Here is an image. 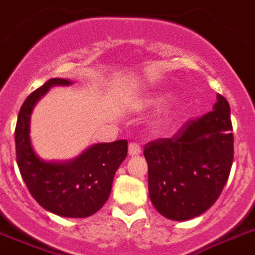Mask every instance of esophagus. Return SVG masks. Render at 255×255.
Masks as SVG:
<instances>
[{"mask_svg":"<svg viewBox=\"0 0 255 255\" xmlns=\"http://www.w3.org/2000/svg\"><path fill=\"white\" fill-rule=\"evenodd\" d=\"M141 153V148L138 144L136 142H129V145H128V154L129 156H137Z\"/></svg>","mask_w":255,"mask_h":255,"instance_id":"obj_1","label":"esophagus"}]
</instances>
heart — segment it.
<instances>
[{
  "label": "heart",
  "instance_id": "obj_1",
  "mask_svg": "<svg viewBox=\"0 0 255 255\" xmlns=\"http://www.w3.org/2000/svg\"><path fill=\"white\" fill-rule=\"evenodd\" d=\"M171 101V95L167 94V93H160V94L154 95L150 101L153 107H156V109H160V107L165 106L167 102H170Z\"/></svg>",
  "mask_w": 255,
  "mask_h": 255
}]
</instances>
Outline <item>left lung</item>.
<instances>
[{
  "label": "left lung",
  "instance_id": "obj_1",
  "mask_svg": "<svg viewBox=\"0 0 255 255\" xmlns=\"http://www.w3.org/2000/svg\"><path fill=\"white\" fill-rule=\"evenodd\" d=\"M231 107L217 94L214 110L188 121L170 138L144 146L153 206L170 220L206 212L220 196L233 162Z\"/></svg>",
  "mask_w": 255,
  "mask_h": 255
}]
</instances>
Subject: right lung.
Instances as JSON below:
<instances>
[{"label":"right lung","mask_w":255,"mask_h":255,"mask_svg":"<svg viewBox=\"0 0 255 255\" xmlns=\"http://www.w3.org/2000/svg\"><path fill=\"white\" fill-rule=\"evenodd\" d=\"M70 84L69 80L51 78L27 97L16 121V163L30 194L44 210L63 217H88L109 199L114 175L127 157L128 142L95 144L68 162L39 158L30 140L32 109L49 88Z\"/></svg>","instance_id":"obj_1"}]
</instances>
